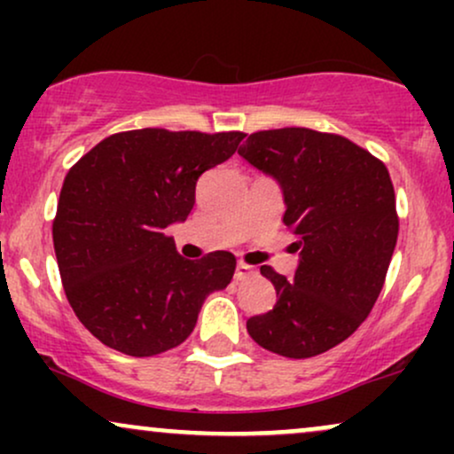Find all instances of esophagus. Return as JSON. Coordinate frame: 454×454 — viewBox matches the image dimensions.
<instances>
[{
  "label": "esophagus",
  "instance_id": "1",
  "mask_svg": "<svg viewBox=\"0 0 454 454\" xmlns=\"http://www.w3.org/2000/svg\"><path fill=\"white\" fill-rule=\"evenodd\" d=\"M254 267V260L247 256V254H241V256H239V269L241 270H247V269H252Z\"/></svg>",
  "mask_w": 454,
  "mask_h": 454
}]
</instances>
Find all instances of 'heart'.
Wrapping results in <instances>:
<instances>
[{
	"mask_svg": "<svg viewBox=\"0 0 454 454\" xmlns=\"http://www.w3.org/2000/svg\"><path fill=\"white\" fill-rule=\"evenodd\" d=\"M267 184V179H260L258 184H256V187H254V198H258L260 196V190H262V185Z\"/></svg>",
	"mask_w": 454,
	"mask_h": 454,
	"instance_id": "obj_1",
	"label": "heart"
}]
</instances>
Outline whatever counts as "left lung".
<instances>
[{"label":"left lung","mask_w":454,"mask_h":454,"mask_svg":"<svg viewBox=\"0 0 454 454\" xmlns=\"http://www.w3.org/2000/svg\"><path fill=\"white\" fill-rule=\"evenodd\" d=\"M234 151L226 134L161 128L113 134L66 175L53 245L67 303L104 346L153 356L184 343L211 293L231 284L228 254L176 252L196 181Z\"/></svg>","instance_id":"obj_1"}]
</instances>
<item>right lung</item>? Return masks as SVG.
I'll return each mask as SVG.
<instances>
[{
    "label": "right lung",
    "instance_id": "add662e5",
    "mask_svg": "<svg viewBox=\"0 0 454 454\" xmlns=\"http://www.w3.org/2000/svg\"><path fill=\"white\" fill-rule=\"evenodd\" d=\"M284 192L294 267L270 270L278 303L247 320L264 350L309 358L352 335L382 293L399 217L387 166L350 140L307 128L256 132L239 151Z\"/></svg>",
    "mask_w": 454,
    "mask_h": 454
}]
</instances>
